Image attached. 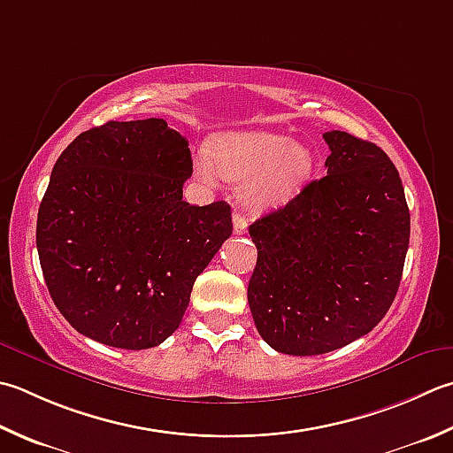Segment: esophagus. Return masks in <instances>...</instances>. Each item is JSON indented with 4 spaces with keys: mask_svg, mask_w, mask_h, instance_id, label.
<instances>
[{
    "mask_svg": "<svg viewBox=\"0 0 453 453\" xmlns=\"http://www.w3.org/2000/svg\"><path fill=\"white\" fill-rule=\"evenodd\" d=\"M247 226H250V224H247V219L235 211V214H234V232L237 235H243L247 232Z\"/></svg>",
    "mask_w": 453,
    "mask_h": 453,
    "instance_id": "34e87169",
    "label": "esophagus"
}]
</instances>
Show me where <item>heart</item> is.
I'll list each match as a JSON object with an SVG mask.
<instances>
[{
	"mask_svg": "<svg viewBox=\"0 0 453 453\" xmlns=\"http://www.w3.org/2000/svg\"><path fill=\"white\" fill-rule=\"evenodd\" d=\"M314 171V150L277 131L226 133L211 141L210 155L200 153L194 161V174L203 184H216L219 174L242 182L239 198L255 211L295 198Z\"/></svg>",
	"mask_w": 453,
	"mask_h": 453,
	"instance_id": "b5f03b06",
	"label": "heart"
}]
</instances>
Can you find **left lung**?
<instances>
[{
    "instance_id": "obj_1",
    "label": "left lung",
    "mask_w": 453,
    "mask_h": 453,
    "mask_svg": "<svg viewBox=\"0 0 453 453\" xmlns=\"http://www.w3.org/2000/svg\"><path fill=\"white\" fill-rule=\"evenodd\" d=\"M327 174L251 224L247 300L257 332L288 356H320L383 320L401 285L411 214L375 143L326 131Z\"/></svg>"
}]
</instances>
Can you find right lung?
I'll return each mask as SVG.
<instances>
[{"label":"right lung","mask_w":453,"mask_h":453,"mask_svg":"<svg viewBox=\"0 0 453 453\" xmlns=\"http://www.w3.org/2000/svg\"><path fill=\"white\" fill-rule=\"evenodd\" d=\"M192 157L165 119L108 121L50 173L37 250L68 324L111 348L149 349L180 326L198 274L232 235L224 200L190 206Z\"/></svg>","instance_id":"add662e5"}]
</instances>
